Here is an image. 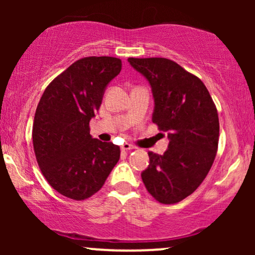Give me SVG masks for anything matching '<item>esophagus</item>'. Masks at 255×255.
Wrapping results in <instances>:
<instances>
[{
  "label": "esophagus",
  "instance_id": "esophagus-1",
  "mask_svg": "<svg viewBox=\"0 0 255 255\" xmlns=\"http://www.w3.org/2000/svg\"><path fill=\"white\" fill-rule=\"evenodd\" d=\"M134 148H136L135 146L128 144V142H126V144H124V145L121 146V150L122 151H129V150H134Z\"/></svg>",
  "mask_w": 255,
  "mask_h": 255
}]
</instances>
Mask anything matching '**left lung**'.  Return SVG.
<instances>
[{
	"label": "left lung",
	"mask_w": 255,
	"mask_h": 255,
	"mask_svg": "<svg viewBox=\"0 0 255 255\" xmlns=\"http://www.w3.org/2000/svg\"><path fill=\"white\" fill-rule=\"evenodd\" d=\"M128 62L150 83L152 121L169 139L163 154L148 152L142 182L160 204H176L200 186L213 164L219 140L217 108L203 81L174 61L129 57Z\"/></svg>",
	"instance_id": "obj_1"
}]
</instances>
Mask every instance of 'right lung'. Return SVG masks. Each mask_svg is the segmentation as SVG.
I'll return each mask as SVG.
<instances>
[{"label":"right lung","instance_id":"right-lung-1","mask_svg":"<svg viewBox=\"0 0 255 255\" xmlns=\"http://www.w3.org/2000/svg\"><path fill=\"white\" fill-rule=\"evenodd\" d=\"M121 68L116 57L80 58L48 85L37 105L32 128L37 163L52 188L73 200L96 194L120 159V146L91 136L90 120Z\"/></svg>","mask_w":255,"mask_h":255}]
</instances>
